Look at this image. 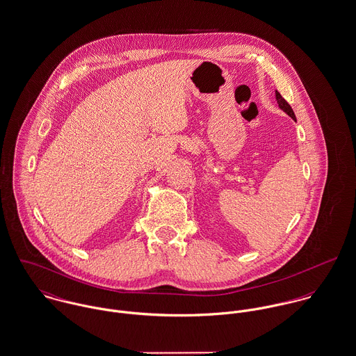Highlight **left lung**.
<instances>
[{
    "mask_svg": "<svg viewBox=\"0 0 356 356\" xmlns=\"http://www.w3.org/2000/svg\"><path fill=\"white\" fill-rule=\"evenodd\" d=\"M276 99H277L279 107H280L282 110H284V111L291 117L292 120H295V114H293V110H292L291 106L289 104V102H287L284 97H282L277 91H276Z\"/></svg>",
    "mask_w": 356,
    "mask_h": 356,
    "instance_id": "obj_1",
    "label": "left lung"
}]
</instances>
